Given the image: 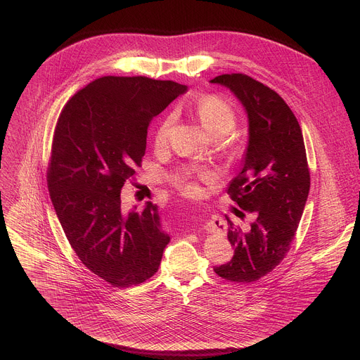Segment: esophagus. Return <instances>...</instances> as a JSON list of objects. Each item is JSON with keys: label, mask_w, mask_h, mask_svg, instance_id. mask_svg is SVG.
I'll return each instance as SVG.
<instances>
[{"label": "esophagus", "mask_w": 360, "mask_h": 360, "mask_svg": "<svg viewBox=\"0 0 360 360\" xmlns=\"http://www.w3.org/2000/svg\"><path fill=\"white\" fill-rule=\"evenodd\" d=\"M225 229H226L225 222H224V219H222L221 217H218V215H212V217L207 221V224H205V231L210 232V233H222Z\"/></svg>", "instance_id": "obj_1"}]
</instances>
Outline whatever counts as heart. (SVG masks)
I'll use <instances>...</instances> for the list:
<instances>
[{
    "mask_svg": "<svg viewBox=\"0 0 360 360\" xmlns=\"http://www.w3.org/2000/svg\"><path fill=\"white\" fill-rule=\"evenodd\" d=\"M193 110L199 117L202 125L215 138H222L228 135L235 128L238 121L235 108L225 98L215 94H205L198 96L196 101L193 102ZM174 124V114H167L162 118V121L157 127L155 135H153L155 146L162 148L168 143ZM196 179L210 181L212 179V172L202 167L185 168L174 178V184L178 186L179 191H182V193L188 196H196L200 193V188L196 184Z\"/></svg>",
    "mask_w": 360,
    "mask_h": 360,
    "instance_id": "1",
    "label": "heart"
}]
</instances>
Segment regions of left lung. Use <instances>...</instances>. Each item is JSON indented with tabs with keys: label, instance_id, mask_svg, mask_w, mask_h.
Returning a JSON list of instances; mask_svg holds the SVG:
<instances>
[{
	"label": "left lung",
	"instance_id": "obj_1",
	"mask_svg": "<svg viewBox=\"0 0 360 360\" xmlns=\"http://www.w3.org/2000/svg\"><path fill=\"white\" fill-rule=\"evenodd\" d=\"M229 88L249 120V141L229 196L255 221L243 231L228 221L233 258L214 271L231 282H255L286 256L311 188L309 167L299 122L279 94L245 74L211 79Z\"/></svg>",
	"mask_w": 360,
	"mask_h": 360
}]
</instances>
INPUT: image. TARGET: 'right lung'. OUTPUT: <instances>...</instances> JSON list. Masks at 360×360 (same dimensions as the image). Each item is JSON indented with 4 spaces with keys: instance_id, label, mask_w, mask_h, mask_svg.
I'll return each mask as SVG.
<instances>
[{
    "instance_id": "right-lung-1",
    "label": "right lung",
    "mask_w": 360,
    "mask_h": 360,
    "mask_svg": "<svg viewBox=\"0 0 360 360\" xmlns=\"http://www.w3.org/2000/svg\"><path fill=\"white\" fill-rule=\"evenodd\" d=\"M185 91L174 81L102 77L79 89L57 121L51 200L79 261L115 288L155 275L169 243L157 205L127 212L121 189L141 167L149 122Z\"/></svg>"
}]
</instances>
